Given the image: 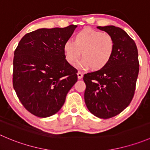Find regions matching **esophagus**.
Segmentation results:
<instances>
[{"instance_id":"obj_1","label":"esophagus","mask_w":150,"mask_h":150,"mask_svg":"<svg viewBox=\"0 0 150 150\" xmlns=\"http://www.w3.org/2000/svg\"><path fill=\"white\" fill-rule=\"evenodd\" d=\"M78 79H81V78H83V74H82V72H80V71L78 72Z\"/></svg>"}]
</instances>
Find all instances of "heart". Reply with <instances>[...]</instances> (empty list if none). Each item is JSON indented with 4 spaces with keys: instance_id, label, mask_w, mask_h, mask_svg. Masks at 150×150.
<instances>
[{
    "instance_id": "obj_1",
    "label": "heart",
    "mask_w": 150,
    "mask_h": 150,
    "mask_svg": "<svg viewBox=\"0 0 150 150\" xmlns=\"http://www.w3.org/2000/svg\"><path fill=\"white\" fill-rule=\"evenodd\" d=\"M115 48L113 36L108 33L85 28L77 32L73 42L67 41L63 50L67 62L75 65L81 54V66L94 71L103 69L110 62Z\"/></svg>"
}]
</instances>
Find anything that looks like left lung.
<instances>
[{"instance_id":"obj_1","label":"left lung","mask_w":150,"mask_h":150,"mask_svg":"<svg viewBox=\"0 0 150 150\" xmlns=\"http://www.w3.org/2000/svg\"><path fill=\"white\" fill-rule=\"evenodd\" d=\"M97 28L113 36L115 48L105 67L83 75L84 100L91 114L109 119L120 114L133 100L139 72L138 50L133 39L120 28Z\"/></svg>"}]
</instances>
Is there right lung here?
I'll return each mask as SVG.
<instances>
[{
    "mask_svg": "<svg viewBox=\"0 0 150 150\" xmlns=\"http://www.w3.org/2000/svg\"><path fill=\"white\" fill-rule=\"evenodd\" d=\"M76 28L70 25L30 32L14 50L13 87L34 116L45 118L57 113L78 81V70L67 62L63 50Z\"/></svg>",
    "mask_w": 150,
    "mask_h": 150,
    "instance_id": "right-lung-1",
    "label": "right lung"
}]
</instances>
